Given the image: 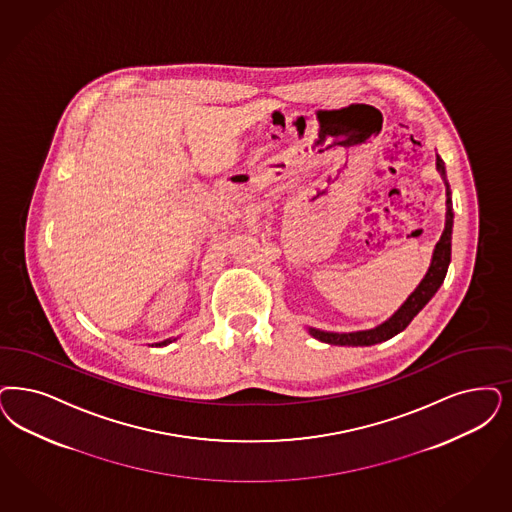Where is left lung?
Listing matches in <instances>:
<instances>
[{
  "label": "left lung",
  "instance_id": "obj_1",
  "mask_svg": "<svg viewBox=\"0 0 512 512\" xmlns=\"http://www.w3.org/2000/svg\"><path fill=\"white\" fill-rule=\"evenodd\" d=\"M437 168L442 177H446L444 176V162L439 155H437ZM446 187H448V183H446ZM452 225H454V212H452V198H450V189H448V193H446V225L442 230L441 240L437 242L435 251H433L431 266H429L422 283L414 289V293L406 299L405 304L386 323L378 325L376 329L357 331V333H325L318 329H310V335L316 336L325 344H333V346H371V344L384 342L391 336L405 331L408 323L418 316V312L439 291V287L444 282L446 270L450 265V253H452L450 251L452 249Z\"/></svg>",
  "mask_w": 512,
  "mask_h": 512
}]
</instances>
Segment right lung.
<instances>
[{"label": "right lung", "instance_id": "right-lung-1", "mask_svg": "<svg viewBox=\"0 0 512 512\" xmlns=\"http://www.w3.org/2000/svg\"><path fill=\"white\" fill-rule=\"evenodd\" d=\"M164 344H168V342H160V344H155V346H164Z\"/></svg>", "mask_w": 512, "mask_h": 512}]
</instances>
